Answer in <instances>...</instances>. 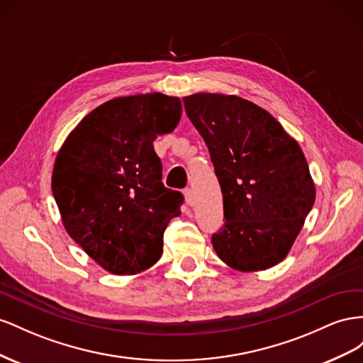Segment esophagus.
Wrapping results in <instances>:
<instances>
[{
  "mask_svg": "<svg viewBox=\"0 0 363 363\" xmlns=\"http://www.w3.org/2000/svg\"><path fill=\"white\" fill-rule=\"evenodd\" d=\"M184 199H185V203H187V205H193L194 203V194H193L191 189H185L184 190Z\"/></svg>",
  "mask_w": 363,
  "mask_h": 363,
  "instance_id": "obj_1",
  "label": "esophagus"
}]
</instances>
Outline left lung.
Wrapping results in <instances>:
<instances>
[{
	"instance_id": "obj_1",
	"label": "left lung",
	"mask_w": 363,
	"mask_h": 363,
	"mask_svg": "<svg viewBox=\"0 0 363 363\" xmlns=\"http://www.w3.org/2000/svg\"><path fill=\"white\" fill-rule=\"evenodd\" d=\"M182 100L223 194L225 223L211 237L216 254L240 272L283 262L316 198L299 144L250 100L210 92Z\"/></svg>"
}]
</instances>
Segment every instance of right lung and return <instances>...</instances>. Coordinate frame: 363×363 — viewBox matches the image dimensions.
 <instances>
[{"label": "right lung", "instance_id": "add662e5", "mask_svg": "<svg viewBox=\"0 0 363 363\" xmlns=\"http://www.w3.org/2000/svg\"><path fill=\"white\" fill-rule=\"evenodd\" d=\"M179 97L161 92L103 103L71 130L57 153L51 190L68 235L116 275L157 263L184 196L165 189L153 141L178 126Z\"/></svg>", "mask_w": 363, "mask_h": 363}]
</instances>
